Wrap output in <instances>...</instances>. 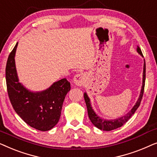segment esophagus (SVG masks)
Segmentation results:
<instances>
[{"instance_id":"esophagus-1","label":"esophagus","mask_w":157,"mask_h":157,"mask_svg":"<svg viewBox=\"0 0 157 157\" xmlns=\"http://www.w3.org/2000/svg\"><path fill=\"white\" fill-rule=\"evenodd\" d=\"M85 82V75L83 73L76 74L74 78V83L75 85L78 86H81L84 84Z\"/></svg>"}]
</instances>
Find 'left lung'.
<instances>
[{"instance_id":"obj_1","label":"left lung","mask_w":157,"mask_h":157,"mask_svg":"<svg viewBox=\"0 0 157 157\" xmlns=\"http://www.w3.org/2000/svg\"><path fill=\"white\" fill-rule=\"evenodd\" d=\"M137 53L139 54H140L141 56H143L142 52H141V49L139 47L137 46L136 48ZM145 79H146V63H145V60L144 63V70H143V78H142V86H141L140 95L139 96L138 100L136 101V104L133 108L131 109V110L128 111V112L125 114L123 117H121L118 119H103V118L100 117L99 116L96 114V113L94 111V109H92L91 104V101H90V98L89 96H88L87 94L84 93L83 96H84V99L86 104L87 106V111H88V115H89V117L90 120H91V123L94 124L96 127L99 128L101 130L103 131H111L113 129H116V128L121 127L124 125L126 122L128 121V120L132 117V116L135 113V111H136V109L139 108V105L141 104V101L142 99V96L144 94V85H145Z\"/></svg>"}]
</instances>
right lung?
Listing matches in <instances>:
<instances>
[{"label":"right lung","mask_w":157,"mask_h":157,"mask_svg":"<svg viewBox=\"0 0 157 157\" xmlns=\"http://www.w3.org/2000/svg\"><path fill=\"white\" fill-rule=\"evenodd\" d=\"M18 43L8 58L6 79L8 96L14 110L31 127L42 132L51 130L61 117L63 103L71 89L66 78L54 82L41 91H31L19 82L15 63Z\"/></svg>","instance_id":"add662e5"}]
</instances>
